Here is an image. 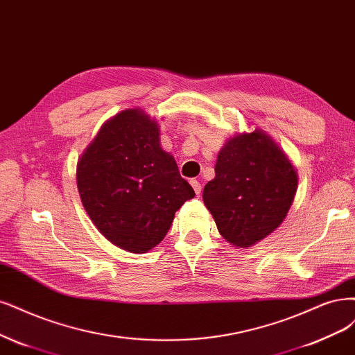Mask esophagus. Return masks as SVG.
Here are the masks:
<instances>
[{
  "label": "esophagus",
  "instance_id": "34e87169",
  "mask_svg": "<svg viewBox=\"0 0 355 355\" xmlns=\"http://www.w3.org/2000/svg\"><path fill=\"white\" fill-rule=\"evenodd\" d=\"M191 185H192V188H193L195 193H197V195H200V193H201V183H200L198 180L192 179V180H191Z\"/></svg>",
  "mask_w": 355,
  "mask_h": 355
}]
</instances>
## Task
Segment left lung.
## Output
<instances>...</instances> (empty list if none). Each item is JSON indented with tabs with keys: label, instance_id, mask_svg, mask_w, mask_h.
<instances>
[{
	"label": "left lung",
	"instance_id": "left-lung-1",
	"mask_svg": "<svg viewBox=\"0 0 355 355\" xmlns=\"http://www.w3.org/2000/svg\"><path fill=\"white\" fill-rule=\"evenodd\" d=\"M216 178L202 200L227 242L248 248L279 227L294 201L298 176L285 153L261 129L239 133L220 150Z\"/></svg>",
	"mask_w": 355,
	"mask_h": 355
}]
</instances>
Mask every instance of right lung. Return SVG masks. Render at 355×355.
Segmentation results:
<instances>
[{
    "label": "right lung",
    "instance_id": "right-lung-1",
    "mask_svg": "<svg viewBox=\"0 0 355 355\" xmlns=\"http://www.w3.org/2000/svg\"><path fill=\"white\" fill-rule=\"evenodd\" d=\"M158 132L141 108L123 110L101 126L76 168L80 200L96 229L135 254L158 245L175 213L195 197Z\"/></svg>",
    "mask_w": 355,
    "mask_h": 355
}]
</instances>
